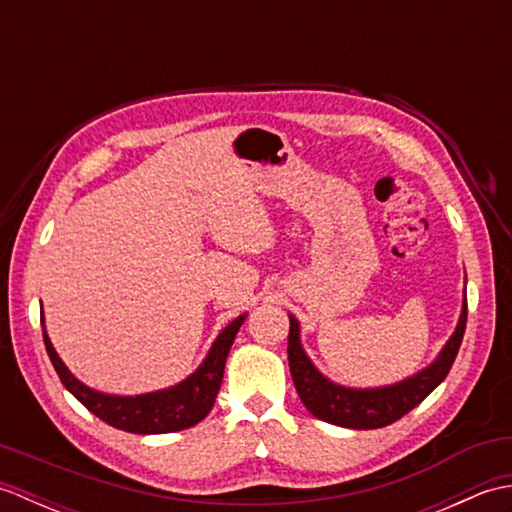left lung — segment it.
Returning a JSON list of instances; mask_svg holds the SVG:
<instances>
[{"label": "left lung", "instance_id": "1", "mask_svg": "<svg viewBox=\"0 0 512 512\" xmlns=\"http://www.w3.org/2000/svg\"><path fill=\"white\" fill-rule=\"evenodd\" d=\"M466 281V273H464ZM288 363L292 383L303 405L314 418L345 429H380L400 420L405 413L427 398L444 378L458 356L466 328V286L462 295V310L449 341L433 361L402 380L380 387H347L334 383L312 363L301 343V323L295 314H288Z\"/></svg>", "mask_w": 512, "mask_h": 512}]
</instances>
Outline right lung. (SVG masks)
Here are the masks:
<instances>
[{
	"instance_id": "1",
	"label": "right lung",
	"mask_w": 512,
	"mask_h": 512,
	"mask_svg": "<svg viewBox=\"0 0 512 512\" xmlns=\"http://www.w3.org/2000/svg\"><path fill=\"white\" fill-rule=\"evenodd\" d=\"M248 314H239L237 319L222 328V332L215 336L209 352L202 358V363L193 369V372L182 378L180 383L145 391V394L134 396H121V394H105V391L94 389L85 385L83 380L76 378L70 367L61 361V356L54 350V345L46 330V317L41 312V328H43V343H46V352L50 361L57 369L63 387L88 407L96 418L112 424L116 429H123L129 433H140V436H154V433H171L189 429L209 416L213 409V402L220 391L224 367L228 352L235 336L242 328Z\"/></svg>"
}]
</instances>
